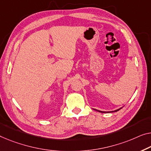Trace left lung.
Returning a JSON list of instances; mask_svg holds the SVG:
<instances>
[{
  "label": "left lung",
  "mask_w": 151,
  "mask_h": 151,
  "mask_svg": "<svg viewBox=\"0 0 151 151\" xmlns=\"http://www.w3.org/2000/svg\"><path fill=\"white\" fill-rule=\"evenodd\" d=\"M121 109H122V107H121V108H120V109H116V110H115V111H108V112H106V111H99V110H97V109H94V110H95V111H98V112H102V113H105V112H108V113H109V112H117V111H119V110H120Z\"/></svg>",
  "instance_id": "obj_1"
}]
</instances>
